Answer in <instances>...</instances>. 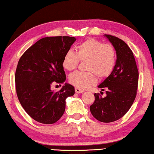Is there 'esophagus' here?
I'll return each instance as SVG.
<instances>
[{
    "label": "esophagus",
    "instance_id": "obj_1",
    "mask_svg": "<svg viewBox=\"0 0 154 154\" xmlns=\"http://www.w3.org/2000/svg\"><path fill=\"white\" fill-rule=\"evenodd\" d=\"M85 91V90H83V89H81L78 88V87H75V92L77 93V94H79V93H82Z\"/></svg>",
    "mask_w": 154,
    "mask_h": 154
}]
</instances>
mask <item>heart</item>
<instances>
[{"label":"heart","instance_id":"b5f03b06","mask_svg":"<svg viewBox=\"0 0 154 154\" xmlns=\"http://www.w3.org/2000/svg\"><path fill=\"white\" fill-rule=\"evenodd\" d=\"M79 60L86 62L88 72H75L69 76V82L81 89L88 88L97 82V76L104 79L109 76L116 65V54L114 47L101 40L89 38L76 47V53L69 50L63 57V66L72 71L77 68Z\"/></svg>","mask_w":154,"mask_h":154}]
</instances>
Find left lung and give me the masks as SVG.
<instances>
[{
    "label": "left lung",
    "instance_id": "obj_1",
    "mask_svg": "<svg viewBox=\"0 0 154 154\" xmlns=\"http://www.w3.org/2000/svg\"><path fill=\"white\" fill-rule=\"evenodd\" d=\"M104 36L115 48L116 65L112 74L98 86L102 91L106 89V97L95 93V100L89 109L96 119L109 123L124 116L133 104L137 96L139 72L129 47L115 36Z\"/></svg>",
    "mask_w": 154,
    "mask_h": 154
}]
</instances>
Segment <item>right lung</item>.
<instances>
[{"instance_id":"1","label":"right lung","mask_w":154,"mask_h":154,"mask_svg":"<svg viewBox=\"0 0 154 154\" xmlns=\"http://www.w3.org/2000/svg\"><path fill=\"white\" fill-rule=\"evenodd\" d=\"M75 40L69 36L42 38L19 60L15 76L17 98L27 114L40 123L57 122L65 112L66 99L75 94L69 84L59 91H52L51 85L65 82L63 57Z\"/></svg>"}]
</instances>
